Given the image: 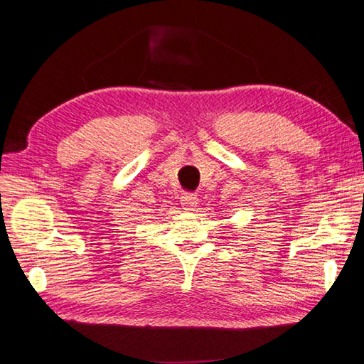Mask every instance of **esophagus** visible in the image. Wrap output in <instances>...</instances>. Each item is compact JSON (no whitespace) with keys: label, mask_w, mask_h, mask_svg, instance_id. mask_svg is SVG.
Listing matches in <instances>:
<instances>
[{"label":"esophagus","mask_w":364,"mask_h":364,"mask_svg":"<svg viewBox=\"0 0 364 364\" xmlns=\"http://www.w3.org/2000/svg\"><path fill=\"white\" fill-rule=\"evenodd\" d=\"M181 205L184 207V210H194V207L197 205V196L193 193H186L181 196Z\"/></svg>","instance_id":"esophagus-1"}]
</instances>
